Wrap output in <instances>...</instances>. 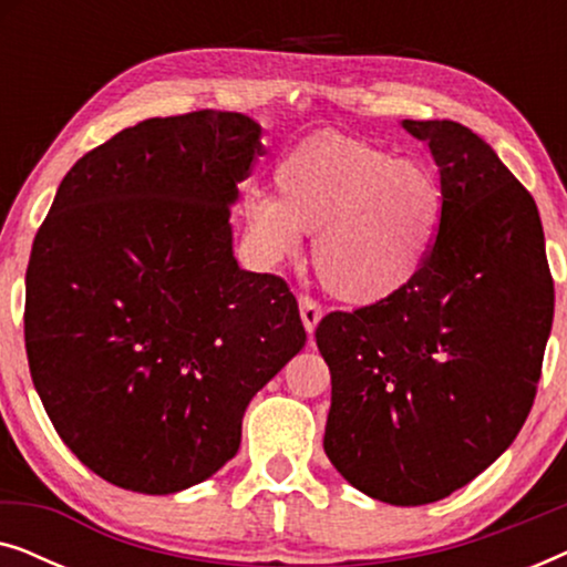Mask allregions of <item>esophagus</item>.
Masks as SVG:
<instances>
[{
  "label": "esophagus",
  "mask_w": 567,
  "mask_h": 567,
  "mask_svg": "<svg viewBox=\"0 0 567 567\" xmlns=\"http://www.w3.org/2000/svg\"><path fill=\"white\" fill-rule=\"evenodd\" d=\"M299 312H301V322H305V330L312 336L317 322L322 320V307L317 305V301L312 297H301L299 299Z\"/></svg>",
  "instance_id": "esophagus-1"
}]
</instances>
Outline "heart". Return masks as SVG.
I'll list each match as a JSON object with an SVG mask.
<instances>
[{
    "instance_id": "obj_1",
    "label": "heart",
    "mask_w": 567,
    "mask_h": 567,
    "mask_svg": "<svg viewBox=\"0 0 567 567\" xmlns=\"http://www.w3.org/2000/svg\"><path fill=\"white\" fill-rule=\"evenodd\" d=\"M274 185L278 198L245 200L255 243L278 262L317 230L315 270L346 305H379L413 286L444 227V193L429 167L336 131L286 152Z\"/></svg>"
}]
</instances>
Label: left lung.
<instances>
[{"instance_id": "left-lung-1", "label": "left lung", "mask_w": 567, "mask_h": 567, "mask_svg": "<svg viewBox=\"0 0 567 567\" xmlns=\"http://www.w3.org/2000/svg\"><path fill=\"white\" fill-rule=\"evenodd\" d=\"M429 144L444 227L398 297L330 312L324 454L355 491L392 506L446 498L491 467L529 415L555 286L529 190L454 121H402Z\"/></svg>"}]
</instances>
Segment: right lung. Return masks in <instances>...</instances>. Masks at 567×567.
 Wrapping results in <instances>:
<instances>
[{"instance_id":"1","label":"right lung","mask_w":567,"mask_h":567,"mask_svg":"<svg viewBox=\"0 0 567 567\" xmlns=\"http://www.w3.org/2000/svg\"><path fill=\"white\" fill-rule=\"evenodd\" d=\"M258 154L243 113L142 121L69 169L38 229L30 377L61 441L123 491L219 472L250 400L305 348L284 278L231 252L229 206Z\"/></svg>"}]
</instances>
